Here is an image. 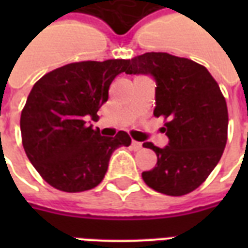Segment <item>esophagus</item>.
<instances>
[{"label": "esophagus", "mask_w": 248, "mask_h": 248, "mask_svg": "<svg viewBox=\"0 0 248 248\" xmlns=\"http://www.w3.org/2000/svg\"><path fill=\"white\" fill-rule=\"evenodd\" d=\"M131 147L134 149V150H140V147H142V143L140 142H137V140H131Z\"/></svg>", "instance_id": "34e87169"}]
</instances>
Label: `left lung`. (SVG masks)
<instances>
[{
	"instance_id": "8db88e82",
	"label": "left lung",
	"mask_w": 248,
	"mask_h": 248,
	"mask_svg": "<svg viewBox=\"0 0 248 248\" xmlns=\"http://www.w3.org/2000/svg\"><path fill=\"white\" fill-rule=\"evenodd\" d=\"M127 74H150L156 82L154 115L165 118L166 147L155 151V167L142 172L149 187L181 197L201 186L218 165L227 142L229 113L219 85L204 66L169 53L131 58Z\"/></svg>"
}]
</instances>
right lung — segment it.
<instances>
[{
  "label": "right lung",
  "mask_w": 248,
  "mask_h": 248,
  "mask_svg": "<svg viewBox=\"0 0 248 248\" xmlns=\"http://www.w3.org/2000/svg\"><path fill=\"white\" fill-rule=\"evenodd\" d=\"M129 67L130 60L74 62L34 83L21 113L22 145L50 186L66 192L92 190L102 182L113 151L130 146L127 133L103 137L86 124L98 118L113 79Z\"/></svg>",
  "instance_id": "1"
}]
</instances>
